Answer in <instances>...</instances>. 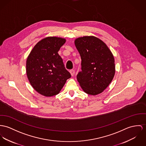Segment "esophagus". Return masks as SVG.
Segmentation results:
<instances>
[{
    "label": "esophagus",
    "instance_id": "esophagus-1",
    "mask_svg": "<svg viewBox=\"0 0 146 146\" xmlns=\"http://www.w3.org/2000/svg\"><path fill=\"white\" fill-rule=\"evenodd\" d=\"M69 72H70V74H71V76H72V77H73V76L74 75V74H75V70H73V69L70 70H69Z\"/></svg>",
    "mask_w": 146,
    "mask_h": 146
}]
</instances>
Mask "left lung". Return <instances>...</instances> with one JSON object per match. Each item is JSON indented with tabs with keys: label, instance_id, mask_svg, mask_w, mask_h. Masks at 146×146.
Instances as JSON below:
<instances>
[{
	"label": "left lung",
	"instance_id": "1",
	"mask_svg": "<svg viewBox=\"0 0 146 146\" xmlns=\"http://www.w3.org/2000/svg\"><path fill=\"white\" fill-rule=\"evenodd\" d=\"M74 44L82 59V71L77 76L79 85L87 94H100L110 85L115 74L112 53L103 41L94 36L79 37Z\"/></svg>",
	"mask_w": 146,
	"mask_h": 146
}]
</instances>
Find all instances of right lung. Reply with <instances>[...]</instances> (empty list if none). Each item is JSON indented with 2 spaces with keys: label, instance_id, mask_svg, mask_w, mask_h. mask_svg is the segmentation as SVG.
Returning <instances> with one entry per match:
<instances>
[{
  "label": "right lung",
  "instance_id": "right-lung-1",
  "mask_svg": "<svg viewBox=\"0 0 146 146\" xmlns=\"http://www.w3.org/2000/svg\"><path fill=\"white\" fill-rule=\"evenodd\" d=\"M66 42L60 37H46L35 45L28 56L27 77L32 87L42 96L58 94L71 77L58 53Z\"/></svg>",
  "mask_w": 146,
  "mask_h": 146
}]
</instances>
